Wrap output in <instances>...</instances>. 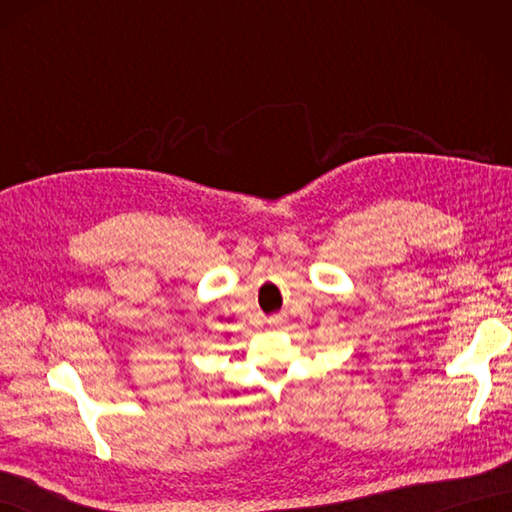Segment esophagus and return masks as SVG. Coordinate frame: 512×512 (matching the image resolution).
Returning <instances> with one entry per match:
<instances>
[{
	"mask_svg": "<svg viewBox=\"0 0 512 512\" xmlns=\"http://www.w3.org/2000/svg\"><path fill=\"white\" fill-rule=\"evenodd\" d=\"M270 323H279V319H273V321H270Z\"/></svg>",
	"mask_w": 512,
	"mask_h": 512,
	"instance_id": "1",
	"label": "esophagus"
}]
</instances>
